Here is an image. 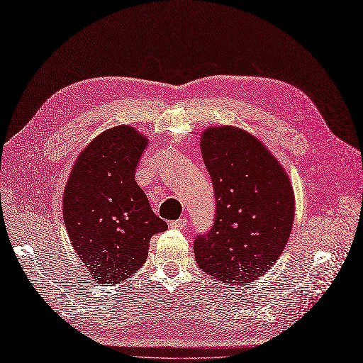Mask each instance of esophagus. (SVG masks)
<instances>
[{
  "instance_id": "esophagus-1",
  "label": "esophagus",
  "mask_w": 363,
  "mask_h": 363,
  "mask_svg": "<svg viewBox=\"0 0 363 363\" xmlns=\"http://www.w3.org/2000/svg\"><path fill=\"white\" fill-rule=\"evenodd\" d=\"M186 224H189V220L186 218H179V220H174L170 223V229H174V230H184Z\"/></svg>"
}]
</instances>
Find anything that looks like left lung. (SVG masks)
Instances as JSON below:
<instances>
[{
	"label": "left lung",
	"instance_id": "obj_1",
	"mask_svg": "<svg viewBox=\"0 0 363 363\" xmlns=\"http://www.w3.org/2000/svg\"><path fill=\"white\" fill-rule=\"evenodd\" d=\"M200 143L216 218L194 239L196 262L221 283L244 286L284 251L294 217L291 184L264 145L244 130L211 127Z\"/></svg>",
	"mask_w": 363,
	"mask_h": 363
}]
</instances>
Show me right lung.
<instances>
[{"instance_id":"1","label":"right lung","mask_w":363,"mask_h":363,"mask_svg":"<svg viewBox=\"0 0 363 363\" xmlns=\"http://www.w3.org/2000/svg\"><path fill=\"white\" fill-rule=\"evenodd\" d=\"M145 147L133 127L107 130L79 155L65 185V229L97 283L113 286L138 272L151 238L167 229L134 179Z\"/></svg>"}]
</instances>
